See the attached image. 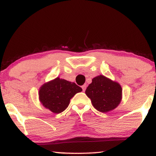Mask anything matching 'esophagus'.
Returning a JSON list of instances; mask_svg holds the SVG:
<instances>
[{"label": "esophagus", "mask_w": 156, "mask_h": 156, "mask_svg": "<svg viewBox=\"0 0 156 156\" xmlns=\"http://www.w3.org/2000/svg\"><path fill=\"white\" fill-rule=\"evenodd\" d=\"M82 88L83 91H84L85 90H86V89H87V84L83 85V86H82Z\"/></svg>", "instance_id": "obj_1"}]
</instances>
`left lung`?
<instances>
[{
    "label": "left lung",
    "mask_w": 156,
    "mask_h": 156,
    "mask_svg": "<svg viewBox=\"0 0 156 156\" xmlns=\"http://www.w3.org/2000/svg\"><path fill=\"white\" fill-rule=\"evenodd\" d=\"M91 104L97 111L107 113L116 108L122 99V88L118 82L104 75L92 79L85 91Z\"/></svg>",
    "instance_id": "obj_1"
}]
</instances>
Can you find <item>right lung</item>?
Listing matches in <instances>:
<instances>
[{
  "mask_svg": "<svg viewBox=\"0 0 156 156\" xmlns=\"http://www.w3.org/2000/svg\"><path fill=\"white\" fill-rule=\"evenodd\" d=\"M82 91L75 83L57 77L40 87L39 99L44 107L55 114H59L67 108L70 99Z\"/></svg>",
  "mask_w": 156,
  "mask_h": 156,
  "instance_id": "right-lung-1",
  "label": "right lung"
}]
</instances>
